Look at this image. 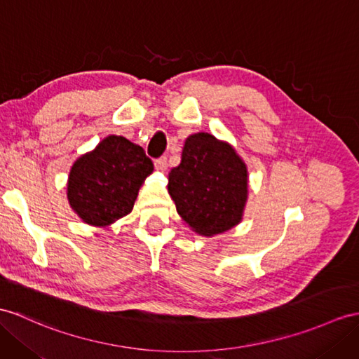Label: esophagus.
<instances>
[{
	"label": "esophagus",
	"mask_w": 359,
	"mask_h": 359,
	"mask_svg": "<svg viewBox=\"0 0 359 359\" xmlns=\"http://www.w3.org/2000/svg\"><path fill=\"white\" fill-rule=\"evenodd\" d=\"M155 168L156 170L165 172V169H168V158H165V156H161V158L155 160Z\"/></svg>",
	"instance_id": "esophagus-1"
}]
</instances>
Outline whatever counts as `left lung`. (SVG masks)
<instances>
[{
	"mask_svg": "<svg viewBox=\"0 0 359 359\" xmlns=\"http://www.w3.org/2000/svg\"><path fill=\"white\" fill-rule=\"evenodd\" d=\"M169 195L190 230L212 238L239 225L248 199V169L229 142L190 135L169 173Z\"/></svg>",
	"mask_w": 359,
	"mask_h": 359,
	"instance_id": "1",
	"label": "left lung"
}]
</instances>
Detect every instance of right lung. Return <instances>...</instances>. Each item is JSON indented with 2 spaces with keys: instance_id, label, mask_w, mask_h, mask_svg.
<instances>
[{
  "instance_id": "obj_1",
  "label": "right lung",
  "mask_w": 359,
  "mask_h": 359,
  "mask_svg": "<svg viewBox=\"0 0 359 359\" xmlns=\"http://www.w3.org/2000/svg\"><path fill=\"white\" fill-rule=\"evenodd\" d=\"M154 172L143 147L121 135H108L69 169L67 198L81 219L108 229L133 212L138 190Z\"/></svg>"
}]
</instances>
